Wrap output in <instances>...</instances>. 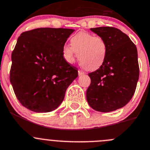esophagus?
<instances>
[{"label":"esophagus","instance_id":"esophagus-1","mask_svg":"<svg viewBox=\"0 0 150 150\" xmlns=\"http://www.w3.org/2000/svg\"><path fill=\"white\" fill-rule=\"evenodd\" d=\"M84 74H85V72H83V71L81 70V69H79V70H78V75H84Z\"/></svg>","mask_w":150,"mask_h":150}]
</instances>
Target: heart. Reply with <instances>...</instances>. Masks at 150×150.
Masks as SVG:
<instances>
[{"instance_id":"b5f03b06","label":"heart","mask_w":150,"mask_h":150,"mask_svg":"<svg viewBox=\"0 0 150 150\" xmlns=\"http://www.w3.org/2000/svg\"><path fill=\"white\" fill-rule=\"evenodd\" d=\"M71 47L64 45L63 57L69 64L75 61L78 54L80 63L87 70L93 71L100 68L107 55V44L100 36L86 32H80L70 39Z\"/></svg>"}]
</instances>
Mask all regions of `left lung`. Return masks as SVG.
I'll return each mask as SVG.
<instances>
[{"instance_id": "8db88e82", "label": "left lung", "mask_w": 150, "mask_h": 150, "mask_svg": "<svg viewBox=\"0 0 150 150\" xmlns=\"http://www.w3.org/2000/svg\"><path fill=\"white\" fill-rule=\"evenodd\" d=\"M90 29L105 40L107 55L98 69L88 74L91 83L86 90V100L96 111H114L124 107L135 93L139 78L137 48L117 28Z\"/></svg>"}]
</instances>
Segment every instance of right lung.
Masks as SVG:
<instances>
[{
	"mask_svg": "<svg viewBox=\"0 0 150 150\" xmlns=\"http://www.w3.org/2000/svg\"><path fill=\"white\" fill-rule=\"evenodd\" d=\"M74 29L38 28L21 33L12 53L10 82L23 107L48 112L60 106L78 69L65 61L62 49Z\"/></svg>",
	"mask_w": 150,
	"mask_h": 150,
	"instance_id": "add662e5",
	"label": "right lung"
}]
</instances>
